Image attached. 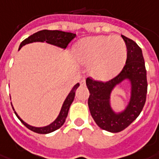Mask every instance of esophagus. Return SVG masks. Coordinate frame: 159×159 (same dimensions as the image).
<instances>
[{"label":"esophagus","mask_w":159,"mask_h":159,"mask_svg":"<svg viewBox=\"0 0 159 159\" xmlns=\"http://www.w3.org/2000/svg\"><path fill=\"white\" fill-rule=\"evenodd\" d=\"M80 83H81V85H82V86L85 85V79L83 78V79L81 80V81H80Z\"/></svg>","instance_id":"1"}]
</instances>
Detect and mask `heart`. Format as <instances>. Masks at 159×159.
I'll use <instances>...</instances> for the list:
<instances>
[{
    "label": "heart",
    "instance_id": "obj_1",
    "mask_svg": "<svg viewBox=\"0 0 159 159\" xmlns=\"http://www.w3.org/2000/svg\"><path fill=\"white\" fill-rule=\"evenodd\" d=\"M77 61L89 65L92 76L109 79L120 71L127 58V47L120 36H93L80 40L75 49Z\"/></svg>",
    "mask_w": 159,
    "mask_h": 159
}]
</instances>
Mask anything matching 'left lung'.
I'll return each instance as SVG.
<instances>
[{
	"instance_id": "obj_1",
	"label": "left lung",
	"mask_w": 159,
	"mask_h": 159,
	"mask_svg": "<svg viewBox=\"0 0 159 159\" xmlns=\"http://www.w3.org/2000/svg\"><path fill=\"white\" fill-rule=\"evenodd\" d=\"M127 47V58L121 71L107 82L86 79L89 89L88 100L89 110L96 124L103 130L109 132H120L128 127L136 120L145 105L148 81L147 70L142 52L136 42L121 35ZM127 78L132 83V97L124 112L116 114L110 107V93L116 84Z\"/></svg>"
}]
</instances>
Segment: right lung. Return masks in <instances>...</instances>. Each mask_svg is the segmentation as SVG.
Returning a JSON list of instances; mask_svg holds the SVG:
<instances>
[{
  "instance_id": "obj_1",
  "label": "right lung",
  "mask_w": 159,
  "mask_h": 159,
  "mask_svg": "<svg viewBox=\"0 0 159 159\" xmlns=\"http://www.w3.org/2000/svg\"><path fill=\"white\" fill-rule=\"evenodd\" d=\"M75 37H76V34H72V33H66V32L59 31V30H46V29H44V30H41V31L35 33L31 36H29V38H27L26 39H24L20 44L18 50L27 43H33V42H43V41L51 43V44H54V45H56V46L61 47V48H63V49H66L69 44V43ZM78 87H79V83H76V85L74 86L73 89H71L70 93L68 94V96L66 98V100L62 105L60 115L57 117V119L53 123L47 125V126L34 127V126H31V125H29L23 121V120L17 116L16 112H15V115L17 116V118L20 120V121L22 122L26 127L29 130H31L32 131H34V132L39 134H48L52 132V131H55L60 127H61L66 121V119L67 117L68 111L70 109V104L73 102L74 98H75V92Z\"/></svg>"
}]
</instances>
